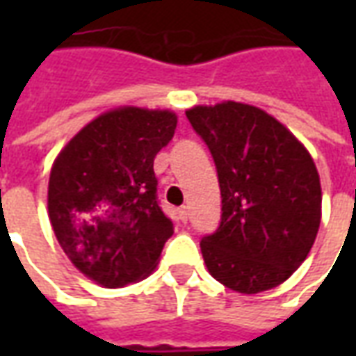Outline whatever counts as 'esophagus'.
I'll use <instances>...</instances> for the list:
<instances>
[{
	"label": "esophagus",
	"mask_w": 356,
	"mask_h": 356,
	"mask_svg": "<svg viewBox=\"0 0 356 356\" xmlns=\"http://www.w3.org/2000/svg\"><path fill=\"white\" fill-rule=\"evenodd\" d=\"M179 217H181L183 223L188 221V208H186V206H181V208H179Z\"/></svg>",
	"instance_id": "34e87169"
}]
</instances>
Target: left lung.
Returning <instances> with one entry per match:
<instances>
[{"label":"left lung","instance_id":"1","mask_svg":"<svg viewBox=\"0 0 356 356\" xmlns=\"http://www.w3.org/2000/svg\"><path fill=\"white\" fill-rule=\"evenodd\" d=\"M213 156L221 223L200 242L209 275L240 293L276 288L305 261L322 191L307 148L261 108L227 101L186 110Z\"/></svg>","mask_w":356,"mask_h":356}]
</instances>
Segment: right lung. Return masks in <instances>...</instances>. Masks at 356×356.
Returning a JSON list of instances; mask_svg holds the SVG:
<instances>
[{
    "label": "right lung",
    "instance_id": "obj_1",
    "mask_svg": "<svg viewBox=\"0 0 356 356\" xmlns=\"http://www.w3.org/2000/svg\"><path fill=\"white\" fill-rule=\"evenodd\" d=\"M175 127L170 110H110L72 137L51 168L55 236L74 267L104 288L150 275L173 234L158 204L154 158Z\"/></svg>",
    "mask_w": 356,
    "mask_h": 356
}]
</instances>
